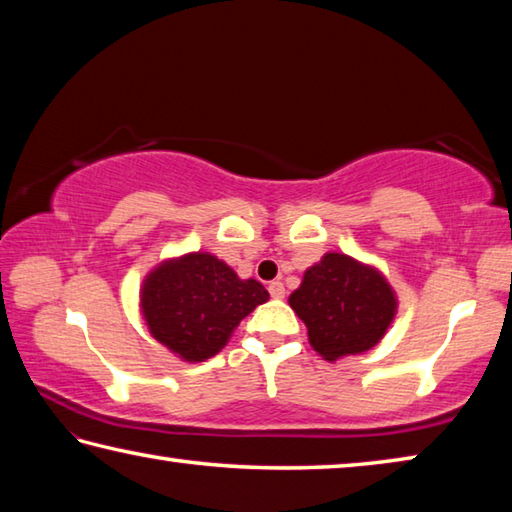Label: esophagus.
<instances>
[{
  "instance_id": "obj_1",
  "label": "esophagus",
  "mask_w": 512,
  "mask_h": 512,
  "mask_svg": "<svg viewBox=\"0 0 512 512\" xmlns=\"http://www.w3.org/2000/svg\"><path fill=\"white\" fill-rule=\"evenodd\" d=\"M267 290H270L272 299H283L285 297V285L281 281H272L270 288H267Z\"/></svg>"
}]
</instances>
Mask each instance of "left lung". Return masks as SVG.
I'll return each mask as SVG.
<instances>
[{
  "instance_id": "8db88e82",
  "label": "left lung",
  "mask_w": 512,
  "mask_h": 512,
  "mask_svg": "<svg viewBox=\"0 0 512 512\" xmlns=\"http://www.w3.org/2000/svg\"><path fill=\"white\" fill-rule=\"evenodd\" d=\"M290 306L306 324L312 348L328 362L369 351L396 315L384 276L346 254H326L312 265L290 294Z\"/></svg>"
}]
</instances>
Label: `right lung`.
<instances>
[{"mask_svg":"<svg viewBox=\"0 0 512 512\" xmlns=\"http://www.w3.org/2000/svg\"><path fill=\"white\" fill-rule=\"evenodd\" d=\"M267 299L261 283L242 281L227 263L197 251L148 274L141 310L157 342L186 362H204Z\"/></svg>","mask_w":512,"mask_h":512,"instance_id":"add662e5","label":"right lung"}]
</instances>
